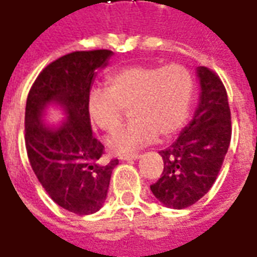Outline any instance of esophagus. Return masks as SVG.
Listing matches in <instances>:
<instances>
[{
  "label": "esophagus",
  "instance_id": "esophagus-1",
  "mask_svg": "<svg viewBox=\"0 0 257 257\" xmlns=\"http://www.w3.org/2000/svg\"><path fill=\"white\" fill-rule=\"evenodd\" d=\"M139 157V154H129V156H121L119 158L123 161H132V160H138Z\"/></svg>",
  "mask_w": 257,
  "mask_h": 257
}]
</instances>
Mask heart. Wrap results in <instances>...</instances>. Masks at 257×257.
<instances>
[{
	"instance_id": "b5f03b06",
	"label": "heart",
	"mask_w": 257,
	"mask_h": 257,
	"mask_svg": "<svg viewBox=\"0 0 257 257\" xmlns=\"http://www.w3.org/2000/svg\"><path fill=\"white\" fill-rule=\"evenodd\" d=\"M107 85L90 89L86 108L90 121L104 132L115 131L129 110L132 122L107 140L115 153L176 134L186 121L194 92L193 75L179 63L126 66L110 74Z\"/></svg>"
}]
</instances>
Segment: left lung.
<instances>
[{"instance_id":"left-lung-1","label":"left lung","mask_w":257,"mask_h":257,"mask_svg":"<svg viewBox=\"0 0 257 257\" xmlns=\"http://www.w3.org/2000/svg\"><path fill=\"white\" fill-rule=\"evenodd\" d=\"M201 96L193 121L165 150L161 178L150 186L162 204L183 209L195 204L215 183L231 140V111L220 77L198 67Z\"/></svg>"}]
</instances>
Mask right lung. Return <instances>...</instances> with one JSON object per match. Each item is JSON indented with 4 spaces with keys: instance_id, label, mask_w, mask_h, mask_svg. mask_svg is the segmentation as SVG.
<instances>
[{
    "instance_id": "right-lung-1",
    "label": "right lung",
    "mask_w": 257,
    "mask_h": 257,
    "mask_svg": "<svg viewBox=\"0 0 257 257\" xmlns=\"http://www.w3.org/2000/svg\"><path fill=\"white\" fill-rule=\"evenodd\" d=\"M108 49L75 51L53 60L38 74L26 101L27 157L48 195L64 209L89 215L100 209L110 184L114 158L103 164L104 146L90 128L86 99L95 70L106 66ZM56 101L69 118L58 130L41 122L48 102Z\"/></svg>"
}]
</instances>
